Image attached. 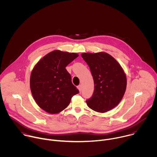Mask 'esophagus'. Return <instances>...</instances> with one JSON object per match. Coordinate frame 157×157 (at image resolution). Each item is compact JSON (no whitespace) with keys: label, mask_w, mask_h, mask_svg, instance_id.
I'll use <instances>...</instances> for the list:
<instances>
[{"label":"esophagus","mask_w":157,"mask_h":157,"mask_svg":"<svg viewBox=\"0 0 157 157\" xmlns=\"http://www.w3.org/2000/svg\"><path fill=\"white\" fill-rule=\"evenodd\" d=\"M78 89H79V92L81 93V90H82V86H81V85H79V86H78Z\"/></svg>","instance_id":"1"}]
</instances>
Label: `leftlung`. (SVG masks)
<instances>
[{
    "label": "left lung",
    "mask_w": 157,
    "mask_h": 157,
    "mask_svg": "<svg viewBox=\"0 0 157 157\" xmlns=\"http://www.w3.org/2000/svg\"><path fill=\"white\" fill-rule=\"evenodd\" d=\"M82 58L90 68L94 84L93 96L86 100L89 108L105 113L122 100L126 90L127 78L119 63L108 53H84Z\"/></svg>",
    "instance_id": "left-lung-1"
}]
</instances>
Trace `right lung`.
Listing matches in <instances>:
<instances>
[{
	"label": "right lung",
	"instance_id": "right-lung-1",
	"mask_svg": "<svg viewBox=\"0 0 157 157\" xmlns=\"http://www.w3.org/2000/svg\"><path fill=\"white\" fill-rule=\"evenodd\" d=\"M78 55L55 50L41 58L30 76V89L38 105L50 114H57L79 93L66 67Z\"/></svg>",
	"mask_w": 157,
	"mask_h": 157
}]
</instances>
